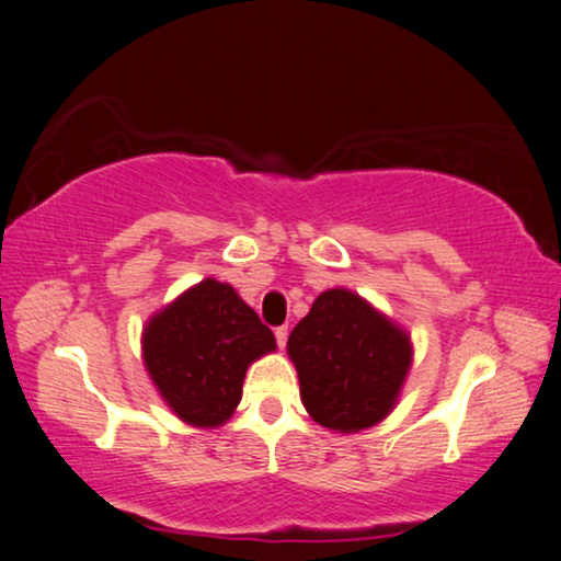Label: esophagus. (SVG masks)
Instances as JSON below:
<instances>
[{
  "mask_svg": "<svg viewBox=\"0 0 561 561\" xmlns=\"http://www.w3.org/2000/svg\"><path fill=\"white\" fill-rule=\"evenodd\" d=\"M275 342H278V347L283 350L288 342V327H275Z\"/></svg>",
  "mask_w": 561,
  "mask_h": 561,
  "instance_id": "obj_1",
  "label": "esophagus"
}]
</instances>
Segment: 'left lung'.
I'll list each match as a JSON object with an SVG mask.
<instances>
[{
  "label": "left lung",
  "instance_id": "1",
  "mask_svg": "<svg viewBox=\"0 0 561 561\" xmlns=\"http://www.w3.org/2000/svg\"><path fill=\"white\" fill-rule=\"evenodd\" d=\"M288 355L311 419L352 434L393 409L411 367V342L363 298L334 288L290 332Z\"/></svg>",
  "mask_w": 561,
  "mask_h": 561
}]
</instances>
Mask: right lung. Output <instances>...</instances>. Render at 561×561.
Masks as SVG:
<instances>
[{"label":"right lung","mask_w":561,"mask_h":561,"mask_svg":"<svg viewBox=\"0 0 561 561\" xmlns=\"http://www.w3.org/2000/svg\"><path fill=\"white\" fill-rule=\"evenodd\" d=\"M275 350V336L232 286L206 278L148 321L142 355L175 416L219 426L242 398L250 363Z\"/></svg>","instance_id":"obj_1"}]
</instances>
